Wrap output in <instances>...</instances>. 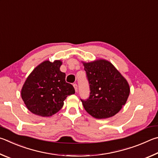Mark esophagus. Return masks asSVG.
I'll use <instances>...</instances> for the list:
<instances>
[{
    "mask_svg": "<svg viewBox=\"0 0 158 158\" xmlns=\"http://www.w3.org/2000/svg\"><path fill=\"white\" fill-rule=\"evenodd\" d=\"M73 87L75 88V90H76V92H77V85L76 83L73 84Z\"/></svg>",
    "mask_w": 158,
    "mask_h": 158,
    "instance_id": "esophagus-1",
    "label": "esophagus"
}]
</instances>
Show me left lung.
I'll return each instance as SVG.
<instances>
[{"instance_id":"8db88e82","label":"left lung","mask_w":158,"mask_h":158,"mask_svg":"<svg viewBox=\"0 0 158 158\" xmlns=\"http://www.w3.org/2000/svg\"><path fill=\"white\" fill-rule=\"evenodd\" d=\"M84 67L90 90L89 98H81L85 110L96 118L115 115L128 98V82L106 60L84 63Z\"/></svg>"}]
</instances>
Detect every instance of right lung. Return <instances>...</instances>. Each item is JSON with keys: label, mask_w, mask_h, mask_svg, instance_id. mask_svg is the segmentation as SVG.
Listing matches in <instances>:
<instances>
[{"label": "right lung", "mask_w": 158, "mask_h": 158, "mask_svg": "<svg viewBox=\"0 0 158 158\" xmlns=\"http://www.w3.org/2000/svg\"><path fill=\"white\" fill-rule=\"evenodd\" d=\"M62 62L56 60L40 64L27 77L21 90V97L33 114L50 117L62 108L68 96L75 94L73 85L65 81L60 71Z\"/></svg>", "instance_id": "obj_1"}]
</instances>
